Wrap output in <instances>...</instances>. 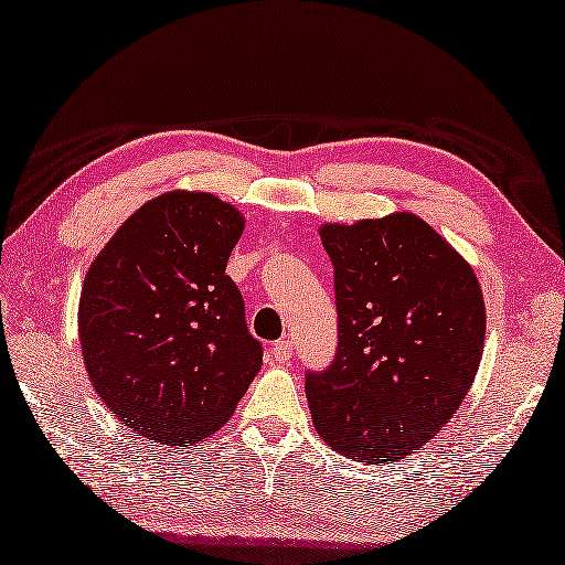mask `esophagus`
I'll use <instances>...</instances> for the list:
<instances>
[{"label": "esophagus", "instance_id": "1", "mask_svg": "<svg viewBox=\"0 0 565 565\" xmlns=\"http://www.w3.org/2000/svg\"><path fill=\"white\" fill-rule=\"evenodd\" d=\"M271 356H274L276 364L291 362V356H294V342H289V340L274 342V344H271Z\"/></svg>", "mask_w": 565, "mask_h": 565}]
</instances>
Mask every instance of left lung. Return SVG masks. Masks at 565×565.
Wrapping results in <instances>:
<instances>
[{
  "mask_svg": "<svg viewBox=\"0 0 565 565\" xmlns=\"http://www.w3.org/2000/svg\"><path fill=\"white\" fill-rule=\"evenodd\" d=\"M340 342L308 374L310 417L328 447L366 466L423 449L473 386L486 301L471 264L411 211L322 223Z\"/></svg>",
  "mask_w": 565,
  "mask_h": 565,
  "instance_id": "obj_1",
  "label": "left lung"
}]
</instances>
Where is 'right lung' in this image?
Listing matches in <instances>:
<instances>
[{
	"mask_svg": "<svg viewBox=\"0 0 565 565\" xmlns=\"http://www.w3.org/2000/svg\"><path fill=\"white\" fill-rule=\"evenodd\" d=\"M245 215L209 191L172 189L130 213L84 274L77 332L102 403L148 441L215 435L262 369L225 274Z\"/></svg>",
	"mask_w": 565,
	"mask_h": 565,
	"instance_id": "obj_1",
	"label": "right lung"
}]
</instances>
